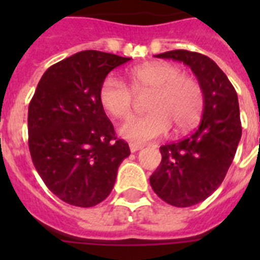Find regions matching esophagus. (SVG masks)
<instances>
[{
    "label": "esophagus",
    "instance_id": "esophagus-1",
    "mask_svg": "<svg viewBox=\"0 0 260 260\" xmlns=\"http://www.w3.org/2000/svg\"><path fill=\"white\" fill-rule=\"evenodd\" d=\"M142 148H143L142 144H136V143H131L129 144L131 152H138V151H140Z\"/></svg>",
    "mask_w": 260,
    "mask_h": 260
}]
</instances>
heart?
<instances>
[{"mask_svg": "<svg viewBox=\"0 0 260 260\" xmlns=\"http://www.w3.org/2000/svg\"><path fill=\"white\" fill-rule=\"evenodd\" d=\"M128 85L108 75L100 85L98 100L116 118H126L134 109L135 94L148 93L144 116L126 120L118 134L126 140L146 143L165 136L171 126L178 134L196 126L204 112L205 97L197 79L185 75L175 64L151 62L128 71Z\"/></svg>", "mask_w": 260, "mask_h": 260, "instance_id": "obj_1", "label": "heart"}]
</instances>
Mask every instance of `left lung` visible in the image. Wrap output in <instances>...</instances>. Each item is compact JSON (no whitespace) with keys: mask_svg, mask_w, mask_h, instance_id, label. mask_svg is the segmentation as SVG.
<instances>
[{"mask_svg":"<svg viewBox=\"0 0 260 260\" xmlns=\"http://www.w3.org/2000/svg\"><path fill=\"white\" fill-rule=\"evenodd\" d=\"M156 58L187 64L205 97L197 129L179 142L160 147L162 162L150 177L151 187L163 201L186 208L209 197L234 160L242 138L238 94L221 69L205 55L174 50Z\"/></svg>","mask_w":260,"mask_h":260,"instance_id":"left-lung-1","label":"left lung"}]
</instances>
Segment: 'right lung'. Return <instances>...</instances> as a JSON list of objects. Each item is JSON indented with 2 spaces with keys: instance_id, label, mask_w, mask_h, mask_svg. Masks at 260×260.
Instances as JSON below:
<instances>
[{
  "instance_id": "obj_1",
  "label": "right lung",
  "mask_w": 260,
  "mask_h": 260,
  "mask_svg": "<svg viewBox=\"0 0 260 260\" xmlns=\"http://www.w3.org/2000/svg\"><path fill=\"white\" fill-rule=\"evenodd\" d=\"M131 60L81 51L43 74L28 108V144L39 175L62 201L90 208L113 189L118 166L131 151L117 139L98 100L100 85Z\"/></svg>"
}]
</instances>
